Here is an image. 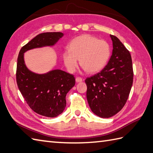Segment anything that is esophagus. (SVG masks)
Returning <instances> with one entry per match:
<instances>
[{"mask_svg": "<svg viewBox=\"0 0 153 153\" xmlns=\"http://www.w3.org/2000/svg\"><path fill=\"white\" fill-rule=\"evenodd\" d=\"M83 81V79H82V77H77L76 78V82H77V83H79V82H82Z\"/></svg>", "mask_w": 153, "mask_h": 153, "instance_id": "obj_1", "label": "esophagus"}]
</instances>
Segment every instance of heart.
<instances>
[{"instance_id":"1","label":"heart","mask_w":153,"mask_h":153,"mask_svg":"<svg viewBox=\"0 0 153 153\" xmlns=\"http://www.w3.org/2000/svg\"><path fill=\"white\" fill-rule=\"evenodd\" d=\"M110 54L108 43L90 35L73 39L68 45V51L62 54L65 66L74 73L80 64L89 73H96L106 66Z\"/></svg>"}]
</instances>
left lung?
I'll return each instance as SVG.
<instances>
[{
    "label": "left lung",
    "instance_id": "1",
    "mask_svg": "<svg viewBox=\"0 0 153 153\" xmlns=\"http://www.w3.org/2000/svg\"><path fill=\"white\" fill-rule=\"evenodd\" d=\"M113 50L105 68L85 79L87 99L92 112L100 118H108L124 106L134 79L129 51L114 35H110Z\"/></svg>",
    "mask_w": 153,
    "mask_h": 153
}]
</instances>
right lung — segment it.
<instances>
[{"mask_svg": "<svg viewBox=\"0 0 153 153\" xmlns=\"http://www.w3.org/2000/svg\"><path fill=\"white\" fill-rule=\"evenodd\" d=\"M63 35L61 32L39 34L21 48L18 57L16 82L19 90L35 112L49 118L63 112L66 94L75 85V77L61 70L43 74L34 73L25 65L24 54L33 48L53 46Z\"/></svg>", "mask_w": 153, "mask_h": 153, "instance_id": "1", "label": "right lung"}]
</instances>
